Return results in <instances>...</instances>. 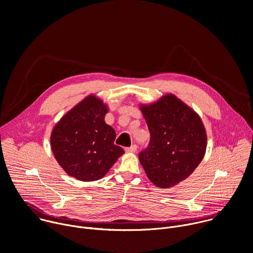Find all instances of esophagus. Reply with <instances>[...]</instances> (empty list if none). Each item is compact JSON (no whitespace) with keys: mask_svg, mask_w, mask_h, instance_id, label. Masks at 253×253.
<instances>
[{"mask_svg":"<svg viewBox=\"0 0 253 253\" xmlns=\"http://www.w3.org/2000/svg\"><path fill=\"white\" fill-rule=\"evenodd\" d=\"M125 151L127 153H135L137 151V146L136 145H132L131 147H128V148H125Z\"/></svg>","mask_w":253,"mask_h":253,"instance_id":"1","label":"esophagus"}]
</instances>
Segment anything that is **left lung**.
I'll use <instances>...</instances> for the list:
<instances>
[{"label":"left lung","mask_w":253,"mask_h":253,"mask_svg":"<svg viewBox=\"0 0 253 253\" xmlns=\"http://www.w3.org/2000/svg\"><path fill=\"white\" fill-rule=\"evenodd\" d=\"M151 139L139 153L149 180L159 188H170L187 179L202 162L207 132L200 116L174 94L141 105Z\"/></svg>","instance_id":"1"}]
</instances>
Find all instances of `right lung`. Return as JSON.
I'll list each match as a JSON object with an SVG mask.
<instances>
[{
    "label": "right lung",
    "instance_id": "1",
    "mask_svg": "<svg viewBox=\"0 0 253 253\" xmlns=\"http://www.w3.org/2000/svg\"><path fill=\"white\" fill-rule=\"evenodd\" d=\"M103 101L89 95L68 111L50 136L53 155L67 175L79 181L100 180L124 150L115 145V130L104 121Z\"/></svg>",
    "mask_w": 253,
    "mask_h": 253
}]
</instances>
